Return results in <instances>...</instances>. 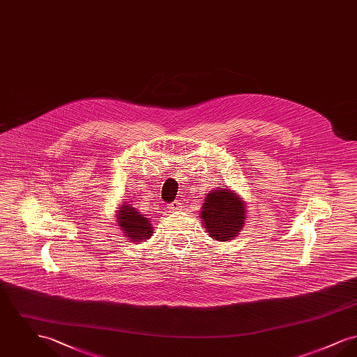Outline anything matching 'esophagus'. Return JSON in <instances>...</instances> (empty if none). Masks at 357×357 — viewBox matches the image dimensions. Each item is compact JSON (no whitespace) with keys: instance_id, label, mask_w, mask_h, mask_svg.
<instances>
[{"instance_id":"34e87169","label":"esophagus","mask_w":357,"mask_h":357,"mask_svg":"<svg viewBox=\"0 0 357 357\" xmlns=\"http://www.w3.org/2000/svg\"><path fill=\"white\" fill-rule=\"evenodd\" d=\"M169 210H170L171 213L179 211V210H182V204H181L179 201H174V202L169 206Z\"/></svg>"}]
</instances>
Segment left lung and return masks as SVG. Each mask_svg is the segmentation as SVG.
<instances>
[{
  "instance_id": "1",
  "label": "left lung",
  "mask_w": 357,
  "mask_h": 357,
  "mask_svg": "<svg viewBox=\"0 0 357 357\" xmlns=\"http://www.w3.org/2000/svg\"><path fill=\"white\" fill-rule=\"evenodd\" d=\"M201 218L210 237L225 242L237 237L246 222L243 201L229 187H218L207 194Z\"/></svg>"
}]
</instances>
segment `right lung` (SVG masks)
<instances>
[{"mask_svg":"<svg viewBox=\"0 0 357 357\" xmlns=\"http://www.w3.org/2000/svg\"><path fill=\"white\" fill-rule=\"evenodd\" d=\"M118 226L132 242H144L153 236V225L149 218L140 214L131 204H123L116 214Z\"/></svg>","mask_w":357,"mask_h":357,"instance_id":"1","label":"right lung"}]
</instances>
